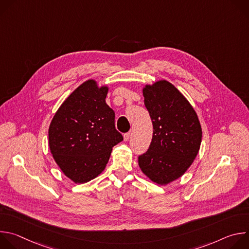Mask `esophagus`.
Returning a JSON list of instances; mask_svg holds the SVG:
<instances>
[{
  "mask_svg": "<svg viewBox=\"0 0 249 249\" xmlns=\"http://www.w3.org/2000/svg\"><path fill=\"white\" fill-rule=\"evenodd\" d=\"M130 137H131V133H130V132L125 133V134H124V141H128V140L130 139Z\"/></svg>",
  "mask_w": 249,
  "mask_h": 249,
  "instance_id": "34e87169",
  "label": "esophagus"
}]
</instances>
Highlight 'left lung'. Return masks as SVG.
<instances>
[{"instance_id":"left-lung-1","label":"left lung","mask_w":249,"mask_h":249,"mask_svg":"<svg viewBox=\"0 0 249 249\" xmlns=\"http://www.w3.org/2000/svg\"><path fill=\"white\" fill-rule=\"evenodd\" d=\"M153 123V138L139 166L149 178L165 185L180 177L196 158L202 140L197 114L173 85L160 81L143 89Z\"/></svg>"}]
</instances>
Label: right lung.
<instances>
[{
	"label": "right lung",
	"instance_id": "1",
	"mask_svg": "<svg viewBox=\"0 0 249 249\" xmlns=\"http://www.w3.org/2000/svg\"><path fill=\"white\" fill-rule=\"evenodd\" d=\"M108 89L95 81L82 84L63 102L49 127V148L66 176L76 183L99 175L112 148L123 140L115 113L106 104Z\"/></svg>",
	"mask_w": 249,
	"mask_h": 249
}]
</instances>
